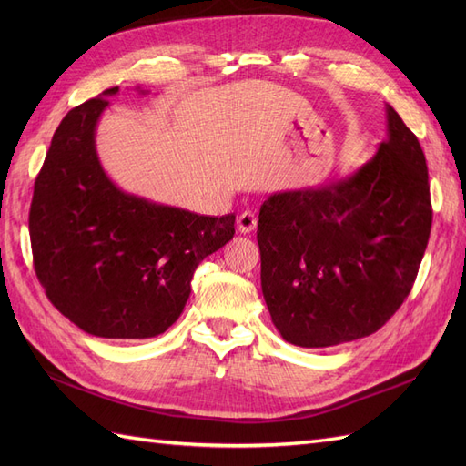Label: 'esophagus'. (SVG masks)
<instances>
[{
    "mask_svg": "<svg viewBox=\"0 0 466 466\" xmlns=\"http://www.w3.org/2000/svg\"><path fill=\"white\" fill-rule=\"evenodd\" d=\"M257 221L258 219L255 216V211H243V214L237 218V228L241 233H252L257 229Z\"/></svg>",
    "mask_w": 466,
    "mask_h": 466,
    "instance_id": "34e87169",
    "label": "esophagus"
}]
</instances>
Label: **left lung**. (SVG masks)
<instances>
[{
	"mask_svg": "<svg viewBox=\"0 0 466 466\" xmlns=\"http://www.w3.org/2000/svg\"><path fill=\"white\" fill-rule=\"evenodd\" d=\"M430 231L424 151L387 105V139L354 175L260 206V281L274 327L301 348L377 332L410 293Z\"/></svg>",
	"mask_w": 466,
	"mask_h": 466,
	"instance_id": "8db88e82",
	"label": "left lung"
}]
</instances>
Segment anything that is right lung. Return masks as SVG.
I'll list each match as a JSON object with an SVG mask.
<instances>
[{
    "label": "right lung",
    "instance_id": "add662e5",
    "mask_svg": "<svg viewBox=\"0 0 466 466\" xmlns=\"http://www.w3.org/2000/svg\"><path fill=\"white\" fill-rule=\"evenodd\" d=\"M118 87L69 110L35 180L29 233L46 298L81 330L139 340L163 334L190 298L198 264L229 243L235 214L163 206L120 190L95 130Z\"/></svg>",
    "mask_w": 466,
    "mask_h": 466
}]
</instances>
